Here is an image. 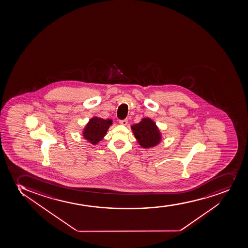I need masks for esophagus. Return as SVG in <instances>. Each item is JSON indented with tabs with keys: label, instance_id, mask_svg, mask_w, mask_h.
Listing matches in <instances>:
<instances>
[{
	"label": "esophagus",
	"instance_id": "esophagus-1",
	"mask_svg": "<svg viewBox=\"0 0 248 248\" xmlns=\"http://www.w3.org/2000/svg\"><path fill=\"white\" fill-rule=\"evenodd\" d=\"M120 124H123V125H126V124H128V120H127V119H124V120H120Z\"/></svg>",
	"mask_w": 248,
	"mask_h": 248
}]
</instances>
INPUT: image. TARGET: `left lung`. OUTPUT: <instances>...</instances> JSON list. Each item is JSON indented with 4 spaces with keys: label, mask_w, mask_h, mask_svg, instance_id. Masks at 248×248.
Masks as SVG:
<instances>
[{
    "label": "left lung",
    "mask_w": 248,
    "mask_h": 248,
    "mask_svg": "<svg viewBox=\"0 0 248 248\" xmlns=\"http://www.w3.org/2000/svg\"><path fill=\"white\" fill-rule=\"evenodd\" d=\"M139 144L145 148L154 147L160 141V134L157 127L149 118L143 119L139 124L131 127Z\"/></svg>",
    "instance_id": "8db88e82"
}]
</instances>
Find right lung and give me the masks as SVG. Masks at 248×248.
<instances>
[{
	"instance_id": "1",
	"label": "right lung",
	"mask_w": 248,
	"mask_h": 248,
	"mask_svg": "<svg viewBox=\"0 0 248 248\" xmlns=\"http://www.w3.org/2000/svg\"><path fill=\"white\" fill-rule=\"evenodd\" d=\"M110 120H102L101 118L95 117L89 121L86 126L83 136L92 144H96L101 141L102 138L106 135L107 129L111 125Z\"/></svg>"
}]
</instances>
